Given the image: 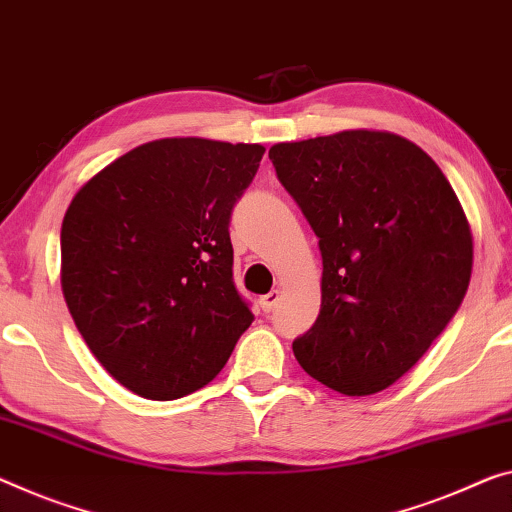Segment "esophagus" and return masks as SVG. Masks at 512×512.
I'll return each mask as SVG.
<instances>
[{"mask_svg": "<svg viewBox=\"0 0 512 512\" xmlns=\"http://www.w3.org/2000/svg\"><path fill=\"white\" fill-rule=\"evenodd\" d=\"M279 290H272V293H267V295H263L261 300H258V304H261V309L263 311H272L274 306H277V302H279Z\"/></svg>", "mask_w": 512, "mask_h": 512, "instance_id": "34e87169", "label": "esophagus"}]
</instances>
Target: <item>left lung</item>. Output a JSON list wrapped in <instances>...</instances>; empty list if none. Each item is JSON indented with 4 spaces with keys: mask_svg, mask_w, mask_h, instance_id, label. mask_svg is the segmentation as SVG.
I'll use <instances>...</instances> for the list:
<instances>
[{
    "mask_svg": "<svg viewBox=\"0 0 512 512\" xmlns=\"http://www.w3.org/2000/svg\"><path fill=\"white\" fill-rule=\"evenodd\" d=\"M320 238V313L293 343L313 380L345 396L391 387L467 293L474 238L435 160L410 139L343 130L270 148Z\"/></svg>",
    "mask_w": 512,
    "mask_h": 512,
    "instance_id": "8db88e82",
    "label": "left lung"
}]
</instances>
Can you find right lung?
<instances>
[{"mask_svg":"<svg viewBox=\"0 0 512 512\" xmlns=\"http://www.w3.org/2000/svg\"><path fill=\"white\" fill-rule=\"evenodd\" d=\"M261 144L167 137L86 180L61 224V290L102 368L148 400L222 371L251 311L233 286L229 219Z\"/></svg>","mask_w":512,"mask_h":512,"instance_id":"1","label":"right lung"}]
</instances>
